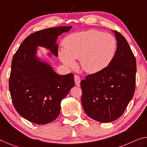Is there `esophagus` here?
Masks as SVG:
<instances>
[{
	"mask_svg": "<svg viewBox=\"0 0 147 147\" xmlns=\"http://www.w3.org/2000/svg\"><path fill=\"white\" fill-rule=\"evenodd\" d=\"M74 80H75V83L76 85H80V81H81V79L80 78V76H78V75H75L74 76Z\"/></svg>",
	"mask_w": 147,
	"mask_h": 147,
	"instance_id": "1",
	"label": "esophagus"
}]
</instances>
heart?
I'll use <instances>...</instances> for the list:
<instances>
[{"instance_id": "b5f03b06", "label": "heart", "mask_w": 147, "mask_h": 147, "mask_svg": "<svg viewBox=\"0 0 147 147\" xmlns=\"http://www.w3.org/2000/svg\"><path fill=\"white\" fill-rule=\"evenodd\" d=\"M64 50L59 58L67 66H76L80 59L83 70L90 74L103 70L112 62L116 53L117 42L114 36L97 30L71 33L63 40Z\"/></svg>"}]
</instances>
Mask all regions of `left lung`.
Instances as JSON below:
<instances>
[{
	"mask_svg": "<svg viewBox=\"0 0 147 147\" xmlns=\"http://www.w3.org/2000/svg\"><path fill=\"white\" fill-rule=\"evenodd\" d=\"M117 49L114 57L103 70L89 74L81 81V103L88 116L102 123L123 114L134 96L136 59L125 38L114 31Z\"/></svg>",
	"mask_w": 147,
	"mask_h": 147,
	"instance_id": "8db88e82",
	"label": "left lung"
}]
</instances>
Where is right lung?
I'll return each mask as SVG.
<instances>
[{"label": "right lung", "mask_w": 147, "mask_h": 147, "mask_svg": "<svg viewBox=\"0 0 147 147\" xmlns=\"http://www.w3.org/2000/svg\"><path fill=\"white\" fill-rule=\"evenodd\" d=\"M71 28L60 26L31 33L13 56L9 78L11 98L18 114L31 122L41 125L55 120L61 100L75 85L73 74L58 75L35 58L36 46L49 48L57 56L56 39Z\"/></svg>", "instance_id": "right-lung-1"}]
</instances>
